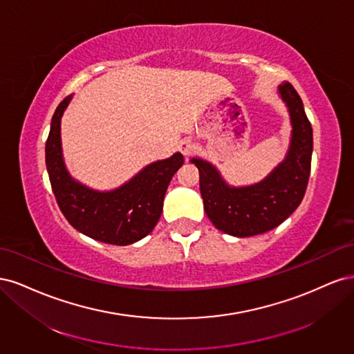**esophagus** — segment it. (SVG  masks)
I'll return each mask as SVG.
<instances>
[{
  "label": "esophagus",
  "instance_id": "esophagus-1",
  "mask_svg": "<svg viewBox=\"0 0 354 354\" xmlns=\"http://www.w3.org/2000/svg\"><path fill=\"white\" fill-rule=\"evenodd\" d=\"M178 149H180L181 153L187 156V155L192 153V151H194V145H192V142H189V140H183L178 145Z\"/></svg>",
  "mask_w": 354,
  "mask_h": 354
}]
</instances>
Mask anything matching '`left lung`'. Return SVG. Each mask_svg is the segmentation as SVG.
Here are the masks:
<instances>
[{"label":"left lung","instance_id":"left-lung-1","mask_svg":"<svg viewBox=\"0 0 354 354\" xmlns=\"http://www.w3.org/2000/svg\"><path fill=\"white\" fill-rule=\"evenodd\" d=\"M292 122V140L286 159L261 183L230 187L218 171L202 159H192L199 169L203 209L218 230L246 238L279 226L301 203L312 167L313 130L303 100L291 84L279 85Z\"/></svg>","mask_w":354,"mask_h":354}]
</instances>
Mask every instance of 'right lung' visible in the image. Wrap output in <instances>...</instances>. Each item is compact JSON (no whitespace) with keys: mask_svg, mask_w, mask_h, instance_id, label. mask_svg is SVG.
<instances>
[{"mask_svg":"<svg viewBox=\"0 0 354 354\" xmlns=\"http://www.w3.org/2000/svg\"><path fill=\"white\" fill-rule=\"evenodd\" d=\"M72 99H63L51 118L46 142V165L53 194L71 226L87 236L112 245H130L153 230L160 217L171 178L185 158H171L147 165L134 178L112 192H95L75 181L65 168L60 146V118Z\"/></svg>","mask_w":354,"mask_h":354,"instance_id":"right-lung-1","label":"right lung"}]
</instances>
